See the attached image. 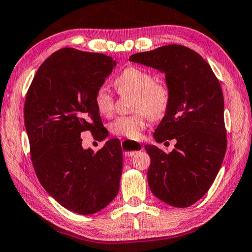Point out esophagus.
Returning a JSON list of instances; mask_svg holds the SVG:
<instances>
[{
	"instance_id": "34e87169",
	"label": "esophagus",
	"mask_w": 252,
	"mask_h": 252,
	"mask_svg": "<svg viewBox=\"0 0 252 252\" xmlns=\"http://www.w3.org/2000/svg\"><path fill=\"white\" fill-rule=\"evenodd\" d=\"M122 149L125 150V155L126 157H132L135 154H138L139 151L143 149L141 143L130 141V140H123L122 141Z\"/></svg>"
}]
</instances>
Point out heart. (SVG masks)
<instances>
[{"instance_id": "1", "label": "heart", "mask_w": 252, "mask_h": 252, "mask_svg": "<svg viewBox=\"0 0 252 252\" xmlns=\"http://www.w3.org/2000/svg\"><path fill=\"white\" fill-rule=\"evenodd\" d=\"M120 94H133L131 115H122L110 125L111 132L129 139H139L147 126L148 119L159 120L168 112L171 93L165 82L155 81L154 75L140 67L130 66L114 79ZM94 102L101 115L111 117L114 112V97L106 86L98 87Z\"/></svg>"}]
</instances>
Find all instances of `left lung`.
<instances>
[{
    "label": "left lung",
    "mask_w": 252,
    "mask_h": 252,
    "mask_svg": "<svg viewBox=\"0 0 252 252\" xmlns=\"http://www.w3.org/2000/svg\"><path fill=\"white\" fill-rule=\"evenodd\" d=\"M130 62L166 74L171 93L169 110L154 138L175 139L169 154L147 145L148 183L153 194L175 207L196 203L212 186L226 151L224 101L219 79L196 51L168 45L130 56Z\"/></svg>",
    "instance_id": "1"
}]
</instances>
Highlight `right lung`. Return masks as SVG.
<instances>
[{"instance_id":"1","label":"right lung","mask_w":252,"mask_h":252,"mask_svg":"<svg viewBox=\"0 0 252 252\" xmlns=\"http://www.w3.org/2000/svg\"><path fill=\"white\" fill-rule=\"evenodd\" d=\"M117 65L112 57L63 48L35 73L25 103L31 160L43 189L71 212L96 213L117 196L122 149L110 139L94 153L84 149L81 133L103 138L95 92Z\"/></svg>"}]
</instances>
